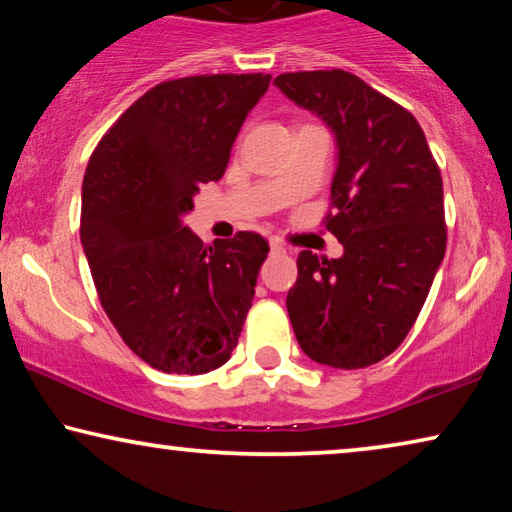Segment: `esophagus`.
<instances>
[{
    "label": "esophagus",
    "instance_id": "obj_1",
    "mask_svg": "<svg viewBox=\"0 0 512 512\" xmlns=\"http://www.w3.org/2000/svg\"><path fill=\"white\" fill-rule=\"evenodd\" d=\"M269 246H271V253H285V246H282L278 239H271Z\"/></svg>",
    "mask_w": 512,
    "mask_h": 512
}]
</instances>
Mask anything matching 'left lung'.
Wrapping results in <instances>:
<instances>
[{
    "mask_svg": "<svg viewBox=\"0 0 512 512\" xmlns=\"http://www.w3.org/2000/svg\"><path fill=\"white\" fill-rule=\"evenodd\" d=\"M273 85L335 135L324 223L345 248L338 259L299 253L289 322L312 361L368 368L407 338L446 253L437 160L414 114L352 73H282Z\"/></svg>",
    "mask_w": 512,
    "mask_h": 512,
    "instance_id": "left-lung-1",
    "label": "left lung"
}]
</instances>
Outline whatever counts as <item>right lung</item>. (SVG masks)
Wrapping results in <instances>:
<instances>
[{"label":"right lung","instance_id":"obj_1","mask_svg":"<svg viewBox=\"0 0 512 512\" xmlns=\"http://www.w3.org/2000/svg\"><path fill=\"white\" fill-rule=\"evenodd\" d=\"M271 75L160 82L117 119L82 181L80 241L98 299L151 368L204 375L230 361L269 243L255 232L202 239L183 225L218 181Z\"/></svg>","mask_w":512,"mask_h":512}]
</instances>
